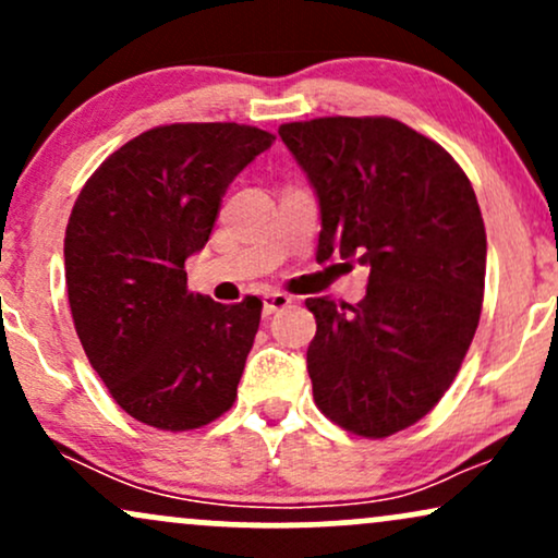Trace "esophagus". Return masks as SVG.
<instances>
[{
    "label": "esophagus",
    "mask_w": 558,
    "mask_h": 558,
    "mask_svg": "<svg viewBox=\"0 0 558 558\" xmlns=\"http://www.w3.org/2000/svg\"><path fill=\"white\" fill-rule=\"evenodd\" d=\"M291 296H288V293H283V291H267V293H262V315L265 317H270V315H275V312L278 310H286L288 304H291Z\"/></svg>",
    "instance_id": "obj_1"
}]
</instances>
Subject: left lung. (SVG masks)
I'll list each match as a JSON object with an SVG mask.
<instances>
[{"mask_svg":"<svg viewBox=\"0 0 558 558\" xmlns=\"http://www.w3.org/2000/svg\"><path fill=\"white\" fill-rule=\"evenodd\" d=\"M278 133L317 194V259L369 267L360 304L306 299L312 393L343 430L388 438L444 399L475 338L488 254L477 196L444 146L393 118Z\"/></svg>","mask_w":558,"mask_h":558,"instance_id":"1","label":"left lung"}]
</instances>
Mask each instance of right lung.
<instances>
[{"label":"right lung","mask_w":558,"mask_h":558,"mask_svg":"<svg viewBox=\"0 0 558 558\" xmlns=\"http://www.w3.org/2000/svg\"><path fill=\"white\" fill-rule=\"evenodd\" d=\"M275 136L239 123H175L112 151L65 230L70 312L88 362L133 420L183 433L235 401L262 301L189 291L185 259L213 233L222 196Z\"/></svg>","instance_id":"right-lung-1"}]
</instances>
